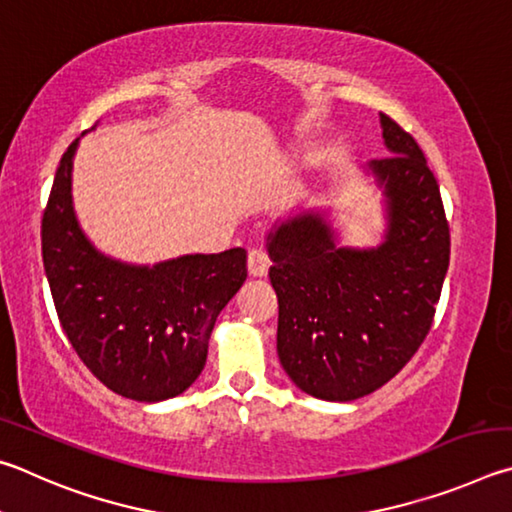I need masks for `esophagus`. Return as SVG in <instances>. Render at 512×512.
Segmentation results:
<instances>
[{
  "label": "esophagus",
  "instance_id": "obj_1",
  "mask_svg": "<svg viewBox=\"0 0 512 512\" xmlns=\"http://www.w3.org/2000/svg\"><path fill=\"white\" fill-rule=\"evenodd\" d=\"M247 270L251 276H265L270 272V256L265 254V249H251L247 256Z\"/></svg>",
  "mask_w": 512,
  "mask_h": 512
}]
</instances>
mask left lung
Wrapping results in <instances>:
<instances>
[{
  "mask_svg": "<svg viewBox=\"0 0 512 512\" xmlns=\"http://www.w3.org/2000/svg\"><path fill=\"white\" fill-rule=\"evenodd\" d=\"M380 125L391 157L364 168L384 195L378 247L342 245L324 209L290 215L267 233L276 351L290 380L319 400L369 396L414 357L450 265V227L423 150L387 114Z\"/></svg>",
  "mask_w": 512,
  "mask_h": 512,
  "instance_id": "left-lung-1",
  "label": "left lung"
}]
</instances>
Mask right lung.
Segmentation results:
<instances>
[{"mask_svg":"<svg viewBox=\"0 0 512 512\" xmlns=\"http://www.w3.org/2000/svg\"><path fill=\"white\" fill-rule=\"evenodd\" d=\"M78 143L62 155L42 215L44 274L62 330L107 389L139 402L175 398L204 369L215 319L247 279V251L155 265L103 254L80 229L71 200Z\"/></svg>","mask_w":512,"mask_h":512,"instance_id":"obj_1","label":"right lung"}]
</instances>
